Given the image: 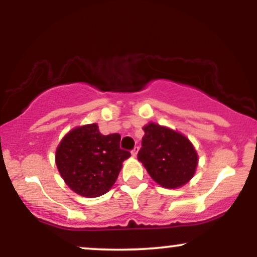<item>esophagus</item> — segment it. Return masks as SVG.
I'll return each mask as SVG.
<instances>
[{"label": "esophagus", "instance_id": "esophagus-1", "mask_svg": "<svg viewBox=\"0 0 257 257\" xmlns=\"http://www.w3.org/2000/svg\"><path fill=\"white\" fill-rule=\"evenodd\" d=\"M138 152H139V147H134V150H133V151H132V156H133V157H137Z\"/></svg>", "mask_w": 257, "mask_h": 257}]
</instances>
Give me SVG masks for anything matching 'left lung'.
<instances>
[{"instance_id": "obj_1", "label": "left lung", "mask_w": 257, "mask_h": 257, "mask_svg": "<svg viewBox=\"0 0 257 257\" xmlns=\"http://www.w3.org/2000/svg\"><path fill=\"white\" fill-rule=\"evenodd\" d=\"M143 129L145 135L138 159L153 181L164 188H179L187 184L198 166V153L188 138L153 122Z\"/></svg>"}]
</instances>
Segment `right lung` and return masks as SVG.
Instances as JSON below:
<instances>
[{"mask_svg":"<svg viewBox=\"0 0 257 257\" xmlns=\"http://www.w3.org/2000/svg\"><path fill=\"white\" fill-rule=\"evenodd\" d=\"M120 135H102L96 123L73 128L61 139L55 164L75 193L93 198L110 191L131 152L119 149Z\"/></svg>","mask_w":257,"mask_h":257,"instance_id":"obj_1","label":"right lung"}]
</instances>
